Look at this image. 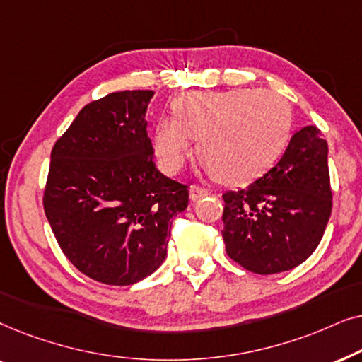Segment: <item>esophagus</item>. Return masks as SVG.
Segmentation results:
<instances>
[{"label":"esophagus","mask_w":362,"mask_h":362,"mask_svg":"<svg viewBox=\"0 0 362 362\" xmlns=\"http://www.w3.org/2000/svg\"><path fill=\"white\" fill-rule=\"evenodd\" d=\"M209 194V191L204 189V187H199V186H191L189 189V199L191 201H199L201 197H204Z\"/></svg>","instance_id":"obj_1"}]
</instances>
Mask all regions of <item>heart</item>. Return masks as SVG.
<instances>
[{
    "label": "heart",
    "instance_id": "heart-1",
    "mask_svg": "<svg viewBox=\"0 0 362 362\" xmlns=\"http://www.w3.org/2000/svg\"><path fill=\"white\" fill-rule=\"evenodd\" d=\"M175 118H161L153 148L166 173L180 171L197 141V158L222 185H244L269 171L288 146L293 110L272 90L234 88L189 92L173 103Z\"/></svg>",
    "mask_w": 362,
    "mask_h": 362
}]
</instances>
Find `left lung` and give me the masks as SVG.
<instances>
[{
	"instance_id": "8db88e82",
	"label": "left lung",
	"mask_w": 362,
	"mask_h": 362,
	"mask_svg": "<svg viewBox=\"0 0 362 362\" xmlns=\"http://www.w3.org/2000/svg\"><path fill=\"white\" fill-rule=\"evenodd\" d=\"M222 199L232 260L260 275L295 269L318 247L331 216L328 143L316 127H303L276 165Z\"/></svg>"
}]
</instances>
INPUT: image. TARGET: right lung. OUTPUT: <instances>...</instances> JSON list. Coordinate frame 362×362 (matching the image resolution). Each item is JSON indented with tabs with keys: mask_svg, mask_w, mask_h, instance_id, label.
I'll return each instance as SVG.
<instances>
[{
	"mask_svg": "<svg viewBox=\"0 0 362 362\" xmlns=\"http://www.w3.org/2000/svg\"><path fill=\"white\" fill-rule=\"evenodd\" d=\"M153 90L108 93L78 112L51 153L44 212L72 265L107 285H133L166 259L187 186L158 171L146 132Z\"/></svg>",
	"mask_w": 362,
	"mask_h": 362,
	"instance_id": "add662e5",
	"label": "right lung"
}]
</instances>
